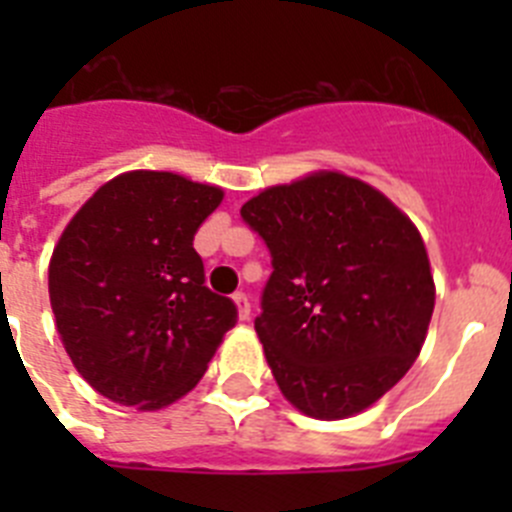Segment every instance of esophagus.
<instances>
[{
	"mask_svg": "<svg viewBox=\"0 0 512 512\" xmlns=\"http://www.w3.org/2000/svg\"><path fill=\"white\" fill-rule=\"evenodd\" d=\"M233 302L238 305V315H241V320L251 318V300H248L246 292H235Z\"/></svg>",
	"mask_w": 512,
	"mask_h": 512,
	"instance_id": "esophagus-1",
	"label": "esophagus"
}]
</instances>
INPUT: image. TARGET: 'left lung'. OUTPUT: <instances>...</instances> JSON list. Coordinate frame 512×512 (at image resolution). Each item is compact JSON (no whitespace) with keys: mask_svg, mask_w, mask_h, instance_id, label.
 Instances as JSON below:
<instances>
[{"mask_svg":"<svg viewBox=\"0 0 512 512\" xmlns=\"http://www.w3.org/2000/svg\"><path fill=\"white\" fill-rule=\"evenodd\" d=\"M241 217L271 256L256 333L282 395L320 420L369 408L405 377L431 323L418 228L336 171L266 189Z\"/></svg>","mask_w":512,"mask_h":512,"instance_id":"obj_1","label":"left lung"}]
</instances>
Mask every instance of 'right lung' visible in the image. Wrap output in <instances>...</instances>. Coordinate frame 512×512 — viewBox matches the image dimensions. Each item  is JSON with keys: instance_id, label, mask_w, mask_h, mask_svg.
Here are the masks:
<instances>
[{"instance_id": "right-lung-1", "label": "right lung", "mask_w": 512, "mask_h": 512, "mask_svg": "<svg viewBox=\"0 0 512 512\" xmlns=\"http://www.w3.org/2000/svg\"><path fill=\"white\" fill-rule=\"evenodd\" d=\"M223 202L210 184L130 171L63 230L48 269L56 328L76 372L107 400L164 408L200 382L238 320L205 284L194 233Z\"/></svg>"}]
</instances>
